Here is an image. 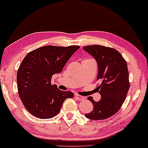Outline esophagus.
Wrapping results in <instances>:
<instances>
[{
    "label": "esophagus",
    "instance_id": "34e87169",
    "mask_svg": "<svg viewBox=\"0 0 148 148\" xmlns=\"http://www.w3.org/2000/svg\"><path fill=\"white\" fill-rule=\"evenodd\" d=\"M75 98L77 100H79V101H84V100H85L86 99L84 97H82V96H80V95H76Z\"/></svg>",
    "mask_w": 148,
    "mask_h": 148
}]
</instances>
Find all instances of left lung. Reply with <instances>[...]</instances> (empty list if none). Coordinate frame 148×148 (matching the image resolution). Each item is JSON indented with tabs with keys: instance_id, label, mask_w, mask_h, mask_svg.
Here are the masks:
<instances>
[{
	"instance_id": "1",
	"label": "left lung",
	"mask_w": 148,
	"mask_h": 148,
	"mask_svg": "<svg viewBox=\"0 0 148 148\" xmlns=\"http://www.w3.org/2000/svg\"><path fill=\"white\" fill-rule=\"evenodd\" d=\"M83 49L97 61V79L101 82L97 88L101 99L97 102L88 97L94 108L85 116L94 120H105L116 114L125 101L130 86L127 64L120 53L111 47L95 45Z\"/></svg>"
}]
</instances>
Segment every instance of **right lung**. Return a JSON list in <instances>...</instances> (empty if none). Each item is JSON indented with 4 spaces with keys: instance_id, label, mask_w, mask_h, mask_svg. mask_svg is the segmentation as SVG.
<instances>
[{
    "instance_id": "1",
    "label": "right lung",
    "mask_w": 148,
    "mask_h": 148,
    "mask_svg": "<svg viewBox=\"0 0 148 148\" xmlns=\"http://www.w3.org/2000/svg\"><path fill=\"white\" fill-rule=\"evenodd\" d=\"M79 48L47 45L28 53L17 73L18 94L25 108L41 119L53 118L58 114L66 99L73 98L71 92L62 91L51 85L53 75L62 72L67 61Z\"/></svg>"
}]
</instances>
